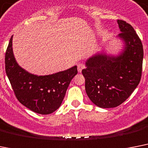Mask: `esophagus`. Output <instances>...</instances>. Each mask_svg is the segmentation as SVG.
<instances>
[{
	"instance_id": "34e87169",
	"label": "esophagus",
	"mask_w": 148,
	"mask_h": 148,
	"mask_svg": "<svg viewBox=\"0 0 148 148\" xmlns=\"http://www.w3.org/2000/svg\"><path fill=\"white\" fill-rule=\"evenodd\" d=\"M85 68V65L84 64H81V63H79L77 64V71L78 72H81L82 71L83 69H84Z\"/></svg>"
}]
</instances>
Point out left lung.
I'll list each match as a JSON object with an SVG mask.
<instances>
[{
	"label": "left lung",
	"mask_w": 148,
	"mask_h": 148,
	"mask_svg": "<svg viewBox=\"0 0 148 148\" xmlns=\"http://www.w3.org/2000/svg\"><path fill=\"white\" fill-rule=\"evenodd\" d=\"M118 36L123 48L117 55L97 53L86 61L82 74L91 101L100 108H114L125 102L141 77L144 51L141 41L130 24L118 20Z\"/></svg>",
	"instance_id": "left-lung-1"
}]
</instances>
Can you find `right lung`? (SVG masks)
Returning <instances> with one entry per match:
<instances>
[{
	"instance_id": "right-lung-1",
	"label": "right lung",
	"mask_w": 148,
	"mask_h": 148,
	"mask_svg": "<svg viewBox=\"0 0 148 148\" xmlns=\"http://www.w3.org/2000/svg\"><path fill=\"white\" fill-rule=\"evenodd\" d=\"M10 38L5 54V71L16 97L31 111L48 115L57 110L63 101L71 81L77 74L74 66L55 74L38 76L26 71L16 62Z\"/></svg>"
}]
</instances>
